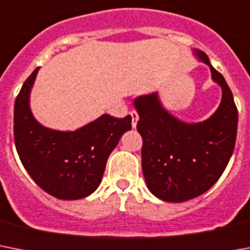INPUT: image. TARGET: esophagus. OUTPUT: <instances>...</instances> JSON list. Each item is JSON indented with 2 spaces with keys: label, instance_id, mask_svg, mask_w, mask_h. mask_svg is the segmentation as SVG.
Masks as SVG:
<instances>
[{
  "label": "esophagus",
  "instance_id": "34e87169",
  "mask_svg": "<svg viewBox=\"0 0 250 250\" xmlns=\"http://www.w3.org/2000/svg\"><path fill=\"white\" fill-rule=\"evenodd\" d=\"M130 116H131V126L137 127V123H138V120H139V116H138V113L135 112V111H131Z\"/></svg>",
  "mask_w": 250,
  "mask_h": 250
}]
</instances>
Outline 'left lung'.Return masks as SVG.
Wrapping results in <instances>:
<instances>
[{
    "mask_svg": "<svg viewBox=\"0 0 250 250\" xmlns=\"http://www.w3.org/2000/svg\"><path fill=\"white\" fill-rule=\"evenodd\" d=\"M222 87L218 109L203 123L187 124L167 112L157 93L134 99L137 129L143 139L142 169L148 189L169 203H183L207 192L226 169L235 148L237 108L226 80L207 54L195 50Z\"/></svg>",
    "mask_w": 250,
    "mask_h": 250,
    "instance_id": "8db88e82",
    "label": "left lung"
}]
</instances>
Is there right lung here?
I'll return each mask as SVG.
<instances>
[{"mask_svg": "<svg viewBox=\"0 0 250 250\" xmlns=\"http://www.w3.org/2000/svg\"><path fill=\"white\" fill-rule=\"evenodd\" d=\"M39 68L25 80L14 105V139L28 174L51 196L77 200L101 185L105 164L121 135L131 129V116L103 115L75 131L47 129L29 108V93Z\"/></svg>", "mask_w": 250, "mask_h": 250, "instance_id": "1", "label": "right lung"}]
</instances>
